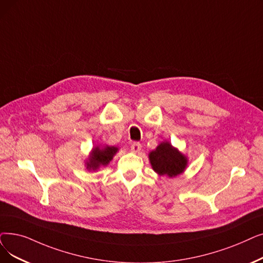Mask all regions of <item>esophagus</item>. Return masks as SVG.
Wrapping results in <instances>:
<instances>
[{
    "label": "esophagus",
    "instance_id": "34e87169",
    "mask_svg": "<svg viewBox=\"0 0 263 263\" xmlns=\"http://www.w3.org/2000/svg\"><path fill=\"white\" fill-rule=\"evenodd\" d=\"M142 149V145L139 143V142H134L132 145H131V151L135 154L140 153Z\"/></svg>",
    "mask_w": 263,
    "mask_h": 263
}]
</instances>
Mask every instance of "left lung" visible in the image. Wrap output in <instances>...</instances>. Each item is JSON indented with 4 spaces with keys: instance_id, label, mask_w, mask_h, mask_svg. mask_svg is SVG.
<instances>
[{
    "instance_id": "obj_1",
    "label": "left lung",
    "mask_w": 263,
    "mask_h": 263,
    "mask_svg": "<svg viewBox=\"0 0 263 263\" xmlns=\"http://www.w3.org/2000/svg\"><path fill=\"white\" fill-rule=\"evenodd\" d=\"M148 156L153 170L160 176L175 177L184 172L188 164L187 157L166 141L160 143Z\"/></svg>"
}]
</instances>
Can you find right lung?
Listing matches in <instances>:
<instances>
[{"instance_id":"1","label":"right lung","mask_w":263,"mask_h":263,"mask_svg":"<svg viewBox=\"0 0 263 263\" xmlns=\"http://www.w3.org/2000/svg\"><path fill=\"white\" fill-rule=\"evenodd\" d=\"M117 152H118V148L115 146L106 145L102 148L99 146L95 147L86 162L87 170L97 171L102 165L103 166L107 165L111 161L112 157L116 155Z\"/></svg>"}]
</instances>
